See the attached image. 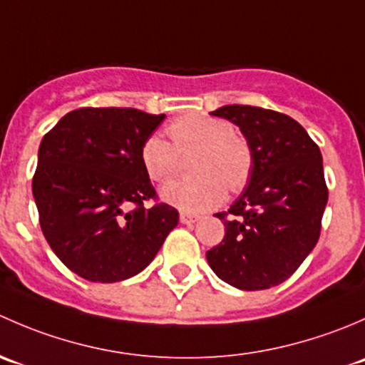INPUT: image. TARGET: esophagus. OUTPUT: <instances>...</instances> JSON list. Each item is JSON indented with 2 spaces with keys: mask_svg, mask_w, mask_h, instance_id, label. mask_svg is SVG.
Instances as JSON below:
<instances>
[{
  "mask_svg": "<svg viewBox=\"0 0 365 365\" xmlns=\"http://www.w3.org/2000/svg\"><path fill=\"white\" fill-rule=\"evenodd\" d=\"M197 219H200V217L194 215V213H187V212L180 213V222L182 224H194L197 222Z\"/></svg>",
  "mask_w": 365,
  "mask_h": 365,
  "instance_id": "1",
  "label": "esophagus"
}]
</instances>
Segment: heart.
Segmentation results:
<instances>
[{
	"label": "heart",
	"mask_w": 365,
	"mask_h": 365,
	"mask_svg": "<svg viewBox=\"0 0 365 365\" xmlns=\"http://www.w3.org/2000/svg\"><path fill=\"white\" fill-rule=\"evenodd\" d=\"M169 141L159 134L145 139L139 159L153 182H165L180 171V155L197 150L192 169L196 176L165 183L160 197L183 212H203L222 203L226 189L238 192L251 178L252 150L230 121L210 114H183L168 125Z\"/></svg>",
	"instance_id": "heart-1"
}]
</instances>
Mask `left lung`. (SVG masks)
Segmentation results:
<instances>
[{"instance_id": "1", "label": "left lung", "mask_w": 365, "mask_h": 365, "mask_svg": "<svg viewBox=\"0 0 365 365\" xmlns=\"http://www.w3.org/2000/svg\"><path fill=\"white\" fill-rule=\"evenodd\" d=\"M210 114L240 127L252 171L240 197L217 213L226 235L206 259L235 288L268 289L284 282L318 244L329 201L322 152L288 114L238 104Z\"/></svg>"}]
</instances>
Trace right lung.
<instances>
[{
  "mask_svg": "<svg viewBox=\"0 0 365 365\" xmlns=\"http://www.w3.org/2000/svg\"><path fill=\"white\" fill-rule=\"evenodd\" d=\"M164 118L132 108H81L43 135L33 176L40 227L79 277H134L178 224L173 206H145L157 194L139 150Z\"/></svg>",
  "mask_w": 365,
  "mask_h": 365,
  "instance_id": "right-lung-1",
  "label": "right lung"
}]
</instances>
